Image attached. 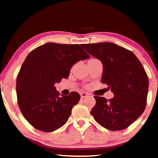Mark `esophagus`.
I'll return each mask as SVG.
<instances>
[{
  "label": "esophagus",
  "mask_w": 158,
  "mask_h": 158,
  "mask_svg": "<svg viewBox=\"0 0 158 158\" xmlns=\"http://www.w3.org/2000/svg\"><path fill=\"white\" fill-rule=\"evenodd\" d=\"M86 96H87V94L85 93V92H82L81 93V98L82 99L86 97Z\"/></svg>",
  "instance_id": "34e87169"
}]
</instances>
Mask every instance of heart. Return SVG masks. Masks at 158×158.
<instances>
[{
  "label": "heart",
  "mask_w": 158,
  "mask_h": 158,
  "mask_svg": "<svg viewBox=\"0 0 158 158\" xmlns=\"http://www.w3.org/2000/svg\"><path fill=\"white\" fill-rule=\"evenodd\" d=\"M94 60V58H93V59H91V60Z\"/></svg>",
  "instance_id": "b5f03b06"
}]
</instances>
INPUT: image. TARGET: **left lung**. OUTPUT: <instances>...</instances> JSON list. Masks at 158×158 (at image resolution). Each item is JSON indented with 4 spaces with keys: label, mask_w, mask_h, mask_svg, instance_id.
I'll use <instances>...</instances> for the list:
<instances>
[{
    "label": "left lung",
    "mask_w": 158,
    "mask_h": 158,
    "mask_svg": "<svg viewBox=\"0 0 158 158\" xmlns=\"http://www.w3.org/2000/svg\"><path fill=\"white\" fill-rule=\"evenodd\" d=\"M101 61L102 83L111 89L114 98L109 100L95 96L92 114L96 122L112 131L126 129L144 111L148 78L142 63L132 51L110 42L81 45Z\"/></svg>",
    "instance_id": "8db88e82"
}]
</instances>
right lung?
<instances>
[{"mask_svg":"<svg viewBox=\"0 0 158 158\" xmlns=\"http://www.w3.org/2000/svg\"><path fill=\"white\" fill-rule=\"evenodd\" d=\"M90 56L79 44L46 43L30 52L16 77L17 103L35 128L52 132L66 123L81 96H60L54 85L67 78L72 66Z\"/></svg>","mask_w":158,"mask_h":158,"instance_id":"right-lung-1","label":"right lung"}]
</instances>
